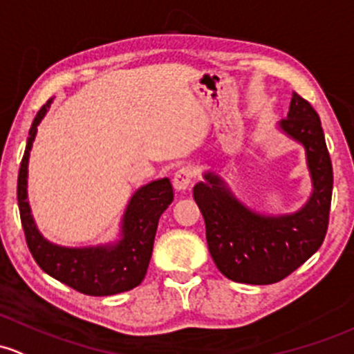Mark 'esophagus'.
I'll use <instances>...</instances> for the list:
<instances>
[{
  "label": "esophagus",
  "mask_w": 354,
  "mask_h": 354,
  "mask_svg": "<svg viewBox=\"0 0 354 354\" xmlns=\"http://www.w3.org/2000/svg\"><path fill=\"white\" fill-rule=\"evenodd\" d=\"M193 176H195V171L192 169L189 166H183L180 167V169L174 173V178H173V187L176 189H187L189 187V183H192Z\"/></svg>",
  "instance_id": "esophagus-1"
}]
</instances>
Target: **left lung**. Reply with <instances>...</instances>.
Segmentation results:
<instances>
[{
    "label": "left lung",
    "instance_id": "1",
    "mask_svg": "<svg viewBox=\"0 0 354 354\" xmlns=\"http://www.w3.org/2000/svg\"><path fill=\"white\" fill-rule=\"evenodd\" d=\"M280 129L305 147L310 171L314 189L299 212L271 217L249 210L214 173H207L205 181L193 188L212 259L224 277L237 283L283 280L321 248L329 225L333 165L317 111L293 91Z\"/></svg>",
    "mask_w": 354,
    "mask_h": 354
}]
</instances>
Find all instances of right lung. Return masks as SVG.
Instances as JSON below:
<instances>
[{
	"instance_id": "right-lung-1",
	"label": "right lung",
	"mask_w": 354,
	"mask_h": 354,
	"mask_svg": "<svg viewBox=\"0 0 354 354\" xmlns=\"http://www.w3.org/2000/svg\"><path fill=\"white\" fill-rule=\"evenodd\" d=\"M50 103L52 100L33 118L18 173V208L30 252L47 274L84 295L106 297L136 288L146 277L159 217L173 202L171 181L162 178L133 193L122 218L120 239L117 243L95 248H62L44 239L30 214L27 174L37 125L46 117Z\"/></svg>"
}]
</instances>
